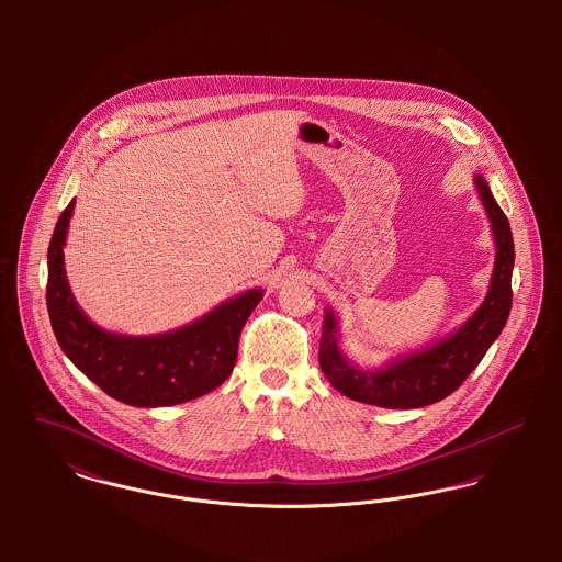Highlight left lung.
I'll return each instance as SVG.
<instances>
[{"label": "left lung", "instance_id": "obj_1", "mask_svg": "<svg viewBox=\"0 0 562 562\" xmlns=\"http://www.w3.org/2000/svg\"><path fill=\"white\" fill-rule=\"evenodd\" d=\"M476 188L497 244L491 288L479 312L443 341L374 372L359 370L344 359L335 337L337 321L333 312H326L318 359L324 376L344 396L385 408H417L443 401L465 383L486 355L488 346L502 333L513 303L510 277L515 246L508 218L495 203L481 175L476 177Z\"/></svg>", "mask_w": 562, "mask_h": 562}]
</instances>
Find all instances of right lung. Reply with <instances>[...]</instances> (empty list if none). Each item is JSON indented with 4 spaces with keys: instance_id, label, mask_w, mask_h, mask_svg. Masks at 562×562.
<instances>
[{
    "instance_id": "add662e5",
    "label": "right lung",
    "mask_w": 562,
    "mask_h": 562,
    "mask_svg": "<svg viewBox=\"0 0 562 562\" xmlns=\"http://www.w3.org/2000/svg\"><path fill=\"white\" fill-rule=\"evenodd\" d=\"M74 205L76 201L60 214L47 252V310L65 355L108 396L134 406L194 401L223 385L236 366L241 326L261 301V290H250L166 335L108 333L83 316L67 283L63 246Z\"/></svg>"
}]
</instances>
